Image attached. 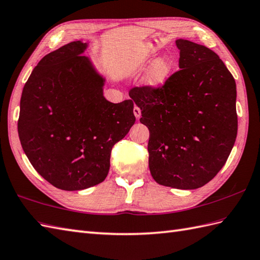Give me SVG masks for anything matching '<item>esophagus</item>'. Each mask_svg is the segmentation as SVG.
<instances>
[{"mask_svg":"<svg viewBox=\"0 0 260 260\" xmlns=\"http://www.w3.org/2000/svg\"><path fill=\"white\" fill-rule=\"evenodd\" d=\"M133 113H134V115H135V117H136L137 119L141 117V110H140V107L134 106V110H133Z\"/></svg>","mask_w":260,"mask_h":260,"instance_id":"34e87169","label":"esophagus"}]
</instances>
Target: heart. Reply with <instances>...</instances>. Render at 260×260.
<instances>
[{
	"label": "heart",
	"instance_id": "1",
	"mask_svg": "<svg viewBox=\"0 0 260 260\" xmlns=\"http://www.w3.org/2000/svg\"><path fill=\"white\" fill-rule=\"evenodd\" d=\"M174 71V62L171 57L160 56L149 64L143 83L148 88H159L164 86Z\"/></svg>",
	"mask_w": 260,
	"mask_h": 260
}]
</instances>
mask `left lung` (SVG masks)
Instances as JSON below:
<instances>
[{"instance_id": "obj_1", "label": "left lung", "mask_w": 260, "mask_h": 260, "mask_svg": "<svg viewBox=\"0 0 260 260\" xmlns=\"http://www.w3.org/2000/svg\"><path fill=\"white\" fill-rule=\"evenodd\" d=\"M175 43L180 70L159 88H132L129 98L149 129L155 182L196 189L221 170L236 141V83L214 51L184 39Z\"/></svg>"}]
</instances>
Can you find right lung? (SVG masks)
Segmentation results:
<instances>
[{
  "label": "right lung",
  "instance_id": "right-lung-1",
  "mask_svg": "<svg viewBox=\"0 0 260 260\" xmlns=\"http://www.w3.org/2000/svg\"><path fill=\"white\" fill-rule=\"evenodd\" d=\"M74 41L41 59L24 85L17 131L42 177L63 190L102 183L114 145L135 123L134 103L104 98L105 77Z\"/></svg>",
  "mask_w": 260,
  "mask_h": 260
}]
</instances>
